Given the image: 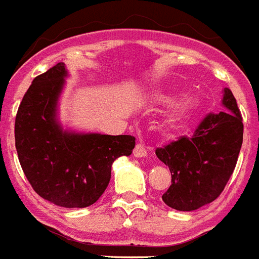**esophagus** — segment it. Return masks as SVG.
I'll use <instances>...</instances> for the list:
<instances>
[{
  "mask_svg": "<svg viewBox=\"0 0 259 259\" xmlns=\"http://www.w3.org/2000/svg\"><path fill=\"white\" fill-rule=\"evenodd\" d=\"M148 149L145 148L144 144H136L134 149V156L138 157V158H143V157H147Z\"/></svg>",
  "mask_w": 259,
  "mask_h": 259,
  "instance_id": "1",
  "label": "esophagus"
}]
</instances>
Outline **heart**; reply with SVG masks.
I'll use <instances>...</instances> for the list:
<instances>
[{
  "label": "heart",
  "instance_id": "1",
  "mask_svg": "<svg viewBox=\"0 0 259 259\" xmlns=\"http://www.w3.org/2000/svg\"><path fill=\"white\" fill-rule=\"evenodd\" d=\"M200 106H202V101L198 97H185L173 107V116L176 119L189 118L198 111Z\"/></svg>",
  "mask_w": 259,
  "mask_h": 259
}]
</instances>
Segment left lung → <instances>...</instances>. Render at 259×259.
Listing matches in <instances>:
<instances>
[{
	"label": "left lung",
	"mask_w": 259,
	"mask_h": 259,
	"mask_svg": "<svg viewBox=\"0 0 259 259\" xmlns=\"http://www.w3.org/2000/svg\"><path fill=\"white\" fill-rule=\"evenodd\" d=\"M222 105L224 111L207 115L193 138L182 136L156 149L171 173V185L162 200L177 211H194L213 202L235 170L244 124L228 88L223 90Z\"/></svg>",
	"instance_id": "left-lung-1"
}]
</instances>
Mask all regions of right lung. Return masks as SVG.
Instances as JSON below:
<instances>
[{"label":"right lung","mask_w":259,"mask_h":259,"mask_svg":"<svg viewBox=\"0 0 259 259\" xmlns=\"http://www.w3.org/2000/svg\"><path fill=\"white\" fill-rule=\"evenodd\" d=\"M68 76L59 63L35 77L17 112L15 148L37 195L65 208H83L105 193L112 163L132 153L135 138L64 128L59 101Z\"/></svg>","instance_id":"right-lung-1"}]
</instances>
